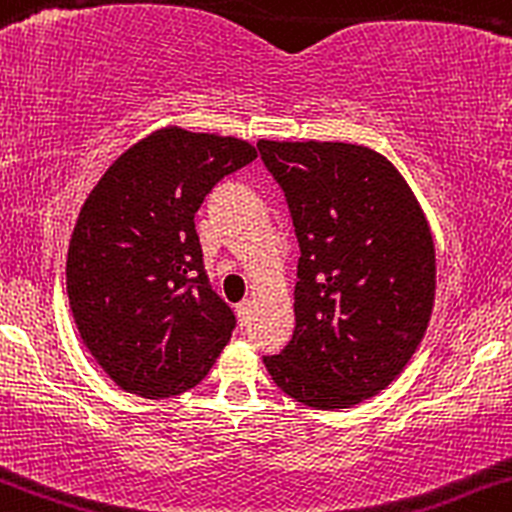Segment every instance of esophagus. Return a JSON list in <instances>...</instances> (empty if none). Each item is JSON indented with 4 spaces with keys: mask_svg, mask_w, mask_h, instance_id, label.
<instances>
[{
    "mask_svg": "<svg viewBox=\"0 0 512 512\" xmlns=\"http://www.w3.org/2000/svg\"><path fill=\"white\" fill-rule=\"evenodd\" d=\"M251 313H254V300H241L239 305H236V315H239V323L246 325L251 320Z\"/></svg>",
    "mask_w": 512,
    "mask_h": 512,
    "instance_id": "obj_1",
    "label": "esophagus"
}]
</instances>
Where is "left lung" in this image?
I'll return each instance as SVG.
<instances>
[{
  "label": "left lung",
  "mask_w": 512,
  "mask_h": 512,
  "mask_svg": "<svg viewBox=\"0 0 512 512\" xmlns=\"http://www.w3.org/2000/svg\"><path fill=\"white\" fill-rule=\"evenodd\" d=\"M300 244L295 330L263 357L295 402L350 409L387 389L429 325L436 254L407 179L357 142L258 140Z\"/></svg>",
  "instance_id": "1"
}]
</instances>
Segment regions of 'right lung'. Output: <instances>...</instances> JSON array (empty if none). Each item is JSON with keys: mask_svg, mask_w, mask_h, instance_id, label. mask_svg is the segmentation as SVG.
<instances>
[{"mask_svg": "<svg viewBox=\"0 0 512 512\" xmlns=\"http://www.w3.org/2000/svg\"><path fill=\"white\" fill-rule=\"evenodd\" d=\"M251 160V142L167 125L130 145L83 202L68 244V305L83 345L125 392L177 397L229 342L236 318L209 286L194 214Z\"/></svg>", "mask_w": 512, "mask_h": 512, "instance_id": "right-lung-1", "label": "right lung"}]
</instances>
